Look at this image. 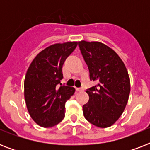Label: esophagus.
<instances>
[{
    "label": "esophagus",
    "instance_id": "obj_1",
    "mask_svg": "<svg viewBox=\"0 0 150 150\" xmlns=\"http://www.w3.org/2000/svg\"><path fill=\"white\" fill-rule=\"evenodd\" d=\"M76 90H77L78 92H82L84 90V89H83V88H76Z\"/></svg>",
    "mask_w": 150,
    "mask_h": 150
}]
</instances>
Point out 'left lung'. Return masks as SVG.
<instances>
[{"instance_id": "left-lung-1", "label": "left lung", "mask_w": 150, "mask_h": 150, "mask_svg": "<svg viewBox=\"0 0 150 150\" xmlns=\"http://www.w3.org/2000/svg\"><path fill=\"white\" fill-rule=\"evenodd\" d=\"M89 71L97 84L87 89L89 102L83 105L87 121L99 128L114 125L125 110L130 93V79L116 52L100 42H79Z\"/></svg>"}]
</instances>
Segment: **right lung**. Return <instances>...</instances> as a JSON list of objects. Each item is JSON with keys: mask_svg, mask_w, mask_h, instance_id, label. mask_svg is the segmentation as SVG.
Listing matches in <instances>:
<instances>
[{"mask_svg": "<svg viewBox=\"0 0 150 150\" xmlns=\"http://www.w3.org/2000/svg\"><path fill=\"white\" fill-rule=\"evenodd\" d=\"M77 44L78 42H67L45 48L27 70L24 82L25 103L33 120L41 127H53L64 117L65 102L75 89L61 83L62 66Z\"/></svg>", "mask_w": 150, "mask_h": 150, "instance_id": "1", "label": "right lung"}]
</instances>
